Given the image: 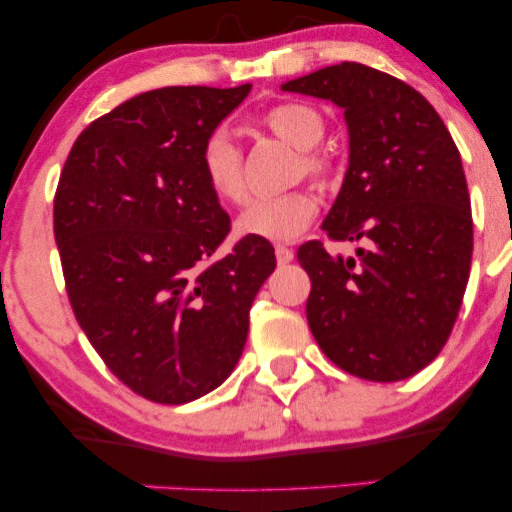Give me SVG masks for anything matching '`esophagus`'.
Listing matches in <instances>:
<instances>
[{
  "label": "esophagus",
  "instance_id": "34e87169",
  "mask_svg": "<svg viewBox=\"0 0 512 512\" xmlns=\"http://www.w3.org/2000/svg\"><path fill=\"white\" fill-rule=\"evenodd\" d=\"M274 252H276V262L279 264H286L293 260V250L289 248V245H276Z\"/></svg>",
  "mask_w": 512,
  "mask_h": 512
}]
</instances>
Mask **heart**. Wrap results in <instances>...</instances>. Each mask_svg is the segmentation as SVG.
I'll return each mask as SVG.
<instances>
[{"label":"heart","mask_w":512,"mask_h":512,"mask_svg":"<svg viewBox=\"0 0 512 512\" xmlns=\"http://www.w3.org/2000/svg\"><path fill=\"white\" fill-rule=\"evenodd\" d=\"M262 125L284 139L286 144L305 151L303 168L310 178L327 180L330 161L317 154V144L325 134V120L315 108L305 103H279L262 115ZM199 168L209 190L223 204H243L248 199V182L243 173V154L231 134L216 129L204 139L199 151ZM320 199L313 190H293L279 197L257 199L243 211L236 228L240 236L269 240V243H291L315 221Z\"/></svg>","instance_id":"obj_1"}]
</instances>
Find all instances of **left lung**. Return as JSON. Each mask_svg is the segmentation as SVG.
I'll list each match as a JSON object with an SVG mask.
<instances>
[{
	"label": "left lung",
	"instance_id": "obj_1",
	"mask_svg": "<svg viewBox=\"0 0 512 512\" xmlns=\"http://www.w3.org/2000/svg\"><path fill=\"white\" fill-rule=\"evenodd\" d=\"M281 88L339 105L349 127V168L322 231L361 248L356 257L330 255L320 240L298 248L310 332L356 378H411L448 342L472 267L460 151L416 88L366 64H334Z\"/></svg>",
	"mask_w": 512,
	"mask_h": 512
}]
</instances>
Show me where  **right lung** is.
Instances as JSON below:
<instances>
[{
  "label": "right lung",
  "mask_w": 512,
  "mask_h": 512,
  "mask_svg": "<svg viewBox=\"0 0 512 512\" xmlns=\"http://www.w3.org/2000/svg\"><path fill=\"white\" fill-rule=\"evenodd\" d=\"M250 88L129 98L79 134L62 168L55 240L69 303L105 366L151 402H192L233 373L276 267L269 240L219 252L231 219L199 168L204 139Z\"/></svg>",
  "instance_id": "add662e5"
}]
</instances>
